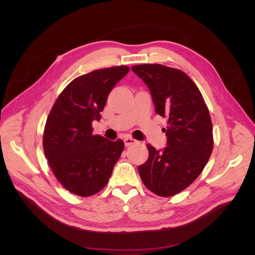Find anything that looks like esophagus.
<instances>
[{
	"label": "esophagus",
	"mask_w": 255,
	"mask_h": 255,
	"mask_svg": "<svg viewBox=\"0 0 255 255\" xmlns=\"http://www.w3.org/2000/svg\"><path fill=\"white\" fill-rule=\"evenodd\" d=\"M137 142H138L137 140L133 139V138H130V137H126V138H125V144H126V146L135 144V143H137Z\"/></svg>",
	"instance_id": "obj_1"
}]
</instances>
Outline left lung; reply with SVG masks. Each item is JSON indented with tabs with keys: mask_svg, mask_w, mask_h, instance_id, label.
<instances>
[{
	"mask_svg": "<svg viewBox=\"0 0 255 255\" xmlns=\"http://www.w3.org/2000/svg\"><path fill=\"white\" fill-rule=\"evenodd\" d=\"M148 86L155 112L168 118L167 146L146 144L149 158L138 167L144 186L160 197L187 188L202 172L213 151L210 112L196 84L179 69L158 64L133 66Z\"/></svg>",
	"mask_w": 255,
	"mask_h": 255,
	"instance_id": "8db88e82",
	"label": "left lung"
}]
</instances>
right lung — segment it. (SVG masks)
<instances>
[{
    "label": "right lung",
    "mask_w": 255,
    "mask_h": 255,
    "mask_svg": "<svg viewBox=\"0 0 255 255\" xmlns=\"http://www.w3.org/2000/svg\"><path fill=\"white\" fill-rule=\"evenodd\" d=\"M127 66L99 69L74 79L61 91L49 114L43 150L58 182L72 194L89 197L109 183L125 149L94 135L92 121H100L110 92L128 73Z\"/></svg>",
    "instance_id": "obj_1"
}]
</instances>
